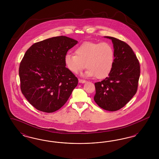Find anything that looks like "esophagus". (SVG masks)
Returning <instances> with one entry per match:
<instances>
[{
  "mask_svg": "<svg viewBox=\"0 0 159 159\" xmlns=\"http://www.w3.org/2000/svg\"><path fill=\"white\" fill-rule=\"evenodd\" d=\"M79 83H86L87 81L85 80H83V79H79Z\"/></svg>",
  "mask_w": 159,
  "mask_h": 159,
  "instance_id": "34e87169",
  "label": "esophagus"
}]
</instances>
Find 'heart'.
<instances>
[{"label": "heart", "instance_id": "1", "mask_svg": "<svg viewBox=\"0 0 159 159\" xmlns=\"http://www.w3.org/2000/svg\"><path fill=\"white\" fill-rule=\"evenodd\" d=\"M75 54L67 53L64 63L68 70L76 74L85 67L84 75L101 79L108 76L113 67L114 51L107 42H84L78 46Z\"/></svg>", "mask_w": 159, "mask_h": 159}]
</instances>
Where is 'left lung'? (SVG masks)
<instances>
[{
    "instance_id": "obj_1",
    "label": "left lung",
    "mask_w": 159,
    "mask_h": 159,
    "mask_svg": "<svg viewBox=\"0 0 159 159\" xmlns=\"http://www.w3.org/2000/svg\"><path fill=\"white\" fill-rule=\"evenodd\" d=\"M104 38L112 41L114 62L108 76L95 83L94 101L102 109L114 111L123 107L136 93L140 66L135 54L126 43L113 37Z\"/></svg>"
}]
</instances>
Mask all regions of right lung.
I'll use <instances>...</instances> for the list:
<instances>
[{
    "label": "right lung",
    "instance_id": "obj_1",
    "mask_svg": "<svg viewBox=\"0 0 159 159\" xmlns=\"http://www.w3.org/2000/svg\"><path fill=\"white\" fill-rule=\"evenodd\" d=\"M78 42L66 36L35 43L24 54L19 68L23 95L37 110L53 113L67 101L78 79L66 67L64 57Z\"/></svg>",
    "mask_w": 159,
    "mask_h": 159
}]
</instances>
